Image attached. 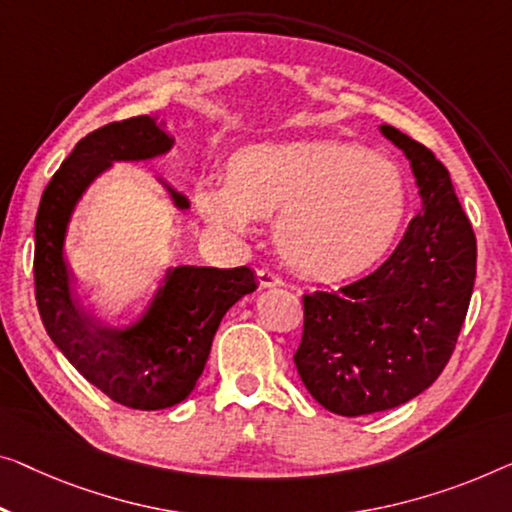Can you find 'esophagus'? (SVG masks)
<instances>
[{"mask_svg":"<svg viewBox=\"0 0 512 512\" xmlns=\"http://www.w3.org/2000/svg\"><path fill=\"white\" fill-rule=\"evenodd\" d=\"M257 280H259V287H280L282 280L276 276V273H271L269 269H259L257 271Z\"/></svg>","mask_w":512,"mask_h":512,"instance_id":"esophagus-1","label":"esophagus"}]
</instances>
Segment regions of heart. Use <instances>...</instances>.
I'll return each instance as SVG.
<instances>
[{"label":"heart","mask_w":512,"mask_h":512,"mask_svg":"<svg viewBox=\"0 0 512 512\" xmlns=\"http://www.w3.org/2000/svg\"><path fill=\"white\" fill-rule=\"evenodd\" d=\"M197 209L211 225L248 234L255 216H278L276 243L310 278L368 271L398 239L407 181L395 160L342 140H285L241 149L230 181L204 179Z\"/></svg>","instance_id":"b5f03b06"}]
</instances>
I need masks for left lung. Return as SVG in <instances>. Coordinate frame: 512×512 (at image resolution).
<instances>
[{
  "instance_id": "8db88e82",
  "label": "left lung",
  "mask_w": 512,
  "mask_h": 512,
  "mask_svg": "<svg viewBox=\"0 0 512 512\" xmlns=\"http://www.w3.org/2000/svg\"><path fill=\"white\" fill-rule=\"evenodd\" d=\"M414 172L423 209L375 273L303 296L296 370L324 409L365 416L414 400L446 368L476 280V236L451 174L421 142L381 124Z\"/></svg>"
}]
</instances>
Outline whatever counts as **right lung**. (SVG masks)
Wrapping results in <instances>:
<instances>
[{
    "label": "right lung",
    "instance_id": "add662e5",
    "mask_svg": "<svg viewBox=\"0 0 512 512\" xmlns=\"http://www.w3.org/2000/svg\"><path fill=\"white\" fill-rule=\"evenodd\" d=\"M174 137L158 117L114 121L75 144L43 190L36 213V305L50 340L73 368L110 400L131 409L174 407L193 393L225 312L257 289L255 271L170 266L140 315L110 324L80 308L64 246L75 207L114 163H142L170 154ZM177 211L186 195L160 177Z\"/></svg>",
    "mask_w": 512,
    "mask_h": 512
}]
</instances>
